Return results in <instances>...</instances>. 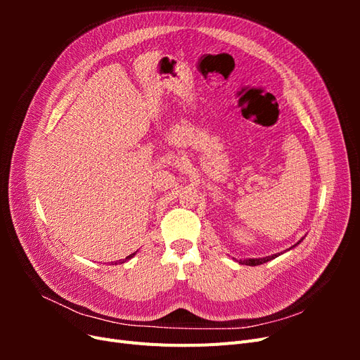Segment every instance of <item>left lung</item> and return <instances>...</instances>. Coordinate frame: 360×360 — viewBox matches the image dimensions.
<instances>
[{
    "label": "left lung",
    "instance_id": "left-lung-1",
    "mask_svg": "<svg viewBox=\"0 0 360 360\" xmlns=\"http://www.w3.org/2000/svg\"><path fill=\"white\" fill-rule=\"evenodd\" d=\"M278 255H270L266 258H252V259H240V264H246V266H258V264H263L267 263V261L276 258Z\"/></svg>",
    "mask_w": 360,
    "mask_h": 360
}]
</instances>
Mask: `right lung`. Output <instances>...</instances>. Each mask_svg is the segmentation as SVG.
<instances>
[{
  "mask_svg": "<svg viewBox=\"0 0 360 360\" xmlns=\"http://www.w3.org/2000/svg\"><path fill=\"white\" fill-rule=\"evenodd\" d=\"M134 255H135V252H134V254H130L129 257H126V259H130V258H132ZM126 259H124V261H126ZM120 261H122V259H120ZM124 261H123V263H124Z\"/></svg>",
  "mask_w": 360,
  "mask_h": 360,
  "instance_id": "add662e5",
  "label": "right lung"
}]
</instances>
